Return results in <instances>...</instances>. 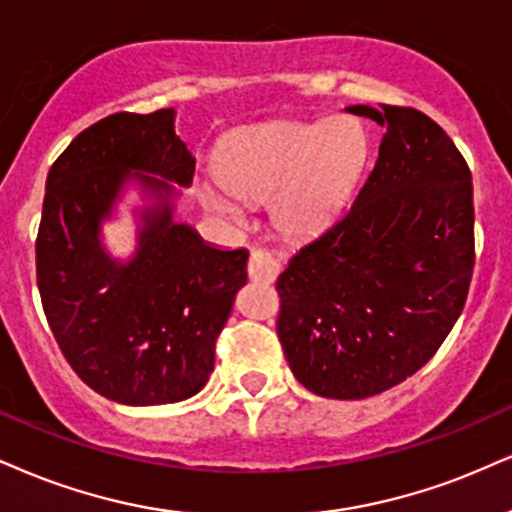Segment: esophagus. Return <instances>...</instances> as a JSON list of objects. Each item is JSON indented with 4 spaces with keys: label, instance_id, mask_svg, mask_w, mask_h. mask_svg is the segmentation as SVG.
<instances>
[{
    "label": "esophagus",
    "instance_id": "34e87169",
    "mask_svg": "<svg viewBox=\"0 0 512 512\" xmlns=\"http://www.w3.org/2000/svg\"><path fill=\"white\" fill-rule=\"evenodd\" d=\"M246 273L254 282H273L280 273V261L266 249H254L249 254V266Z\"/></svg>",
    "mask_w": 512,
    "mask_h": 512
}]
</instances>
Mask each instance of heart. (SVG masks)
Here are the masks:
<instances>
[{
  "label": "heart",
  "mask_w": 512,
  "mask_h": 512,
  "mask_svg": "<svg viewBox=\"0 0 512 512\" xmlns=\"http://www.w3.org/2000/svg\"><path fill=\"white\" fill-rule=\"evenodd\" d=\"M370 142L356 118L275 123L251 128L227 144L216 182H201L199 199L216 216L242 223L235 197H273V218L287 235L306 237L337 218L361 178Z\"/></svg>",
  "instance_id": "1"
}]
</instances>
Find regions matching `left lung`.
I'll return each mask as SVG.
<instances>
[{"label":"left lung","instance_id":"8db88e82","mask_svg":"<svg viewBox=\"0 0 512 512\" xmlns=\"http://www.w3.org/2000/svg\"><path fill=\"white\" fill-rule=\"evenodd\" d=\"M384 128L351 208L277 277V334L294 377L325 399H368L415 375L456 325L475 266L472 175L432 118L346 106Z\"/></svg>","mask_w":512,"mask_h":512}]
</instances>
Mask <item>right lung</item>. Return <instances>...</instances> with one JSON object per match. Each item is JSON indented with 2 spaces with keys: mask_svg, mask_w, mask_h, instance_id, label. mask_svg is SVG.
Masks as SVG:
<instances>
[{
  "mask_svg": "<svg viewBox=\"0 0 512 512\" xmlns=\"http://www.w3.org/2000/svg\"><path fill=\"white\" fill-rule=\"evenodd\" d=\"M194 156L175 135V109L113 113L82 130L47 175L37 232L44 315L87 387L125 406L199 394L216 339L246 282V249L206 244L175 220ZM135 186L136 251L116 259L103 223Z\"/></svg>",
  "mask_w": 512,
  "mask_h": 512,
  "instance_id": "obj_1",
  "label": "right lung"
}]
</instances>
